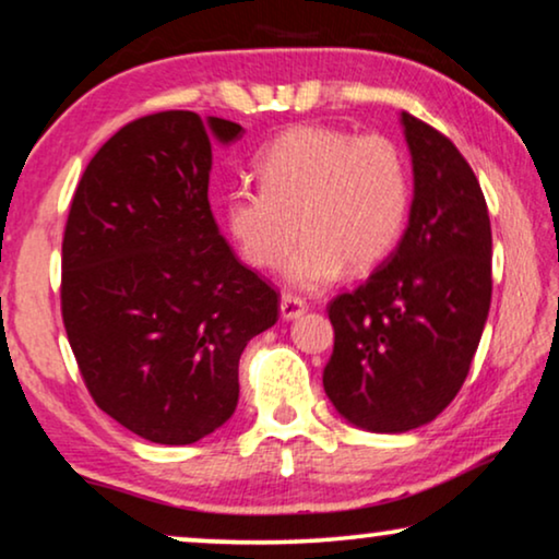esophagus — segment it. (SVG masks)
<instances>
[{"label": "esophagus", "instance_id": "obj_1", "mask_svg": "<svg viewBox=\"0 0 559 559\" xmlns=\"http://www.w3.org/2000/svg\"><path fill=\"white\" fill-rule=\"evenodd\" d=\"M306 310H308L306 300H300V297L289 295V293L282 295V300H280V313H282V318H285V321H293V318H300L302 313H306Z\"/></svg>", "mask_w": 559, "mask_h": 559}]
</instances>
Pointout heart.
<instances>
[{"label": "heart", "instance_id": "1", "mask_svg": "<svg viewBox=\"0 0 559 559\" xmlns=\"http://www.w3.org/2000/svg\"><path fill=\"white\" fill-rule=\"evenodd\" d=\"M262 187L241 185L226 198V226L243 259L277 270L293 287L321 289L352 272H369L405 228L411 177L403 151L380 133L297 126L259 156Z\"/></svg>", "mask_w": 559, "mask_h": 559}]
</instances>
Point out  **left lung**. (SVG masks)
I'll return each instance as SVG.
<instances>
[{
	"mask_svg": "<svg viewBox=\"0 0 559 559\" xmlns=\"http://www.w3.org/2000/svg\"><path fill=\"white\" fill-rule=\"evenodd\" d=\"M413 162L408 228L352 293L329 302L323 388L346 421L403 433L433 421L469 372L490 310V217L447 135L403 112Z\"/></svg>",
	"mask_w": 559,
	"mask_h": 559,
	"instance_id": "obj_1",
	"label": "left lung"
}]
</instances>
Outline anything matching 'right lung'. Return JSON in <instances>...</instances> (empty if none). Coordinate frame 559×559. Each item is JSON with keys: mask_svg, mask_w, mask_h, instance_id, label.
<instances>
[{"mask_svg": "<svg viewBox=\"0 0 559 559\" xmlns=\"http://www.w3.org/2000/svg\"><path fill=\"white\" fill-rule=\"evenodd\" d=\"M238 122L146 115L94 154L71 200L61 313L94 403L154 444H194L238 403V359L277 293L217 230L213 143Z\"/></svg>", "mask_w": 559, "mask_h": 559, "instance_id": "right-lung-1", "label": "right lung"}]
</instances>
